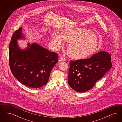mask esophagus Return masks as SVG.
<instances>
[{"instance_id": "34e87169", "label": "esophagus", "mask_w": 122, "mask_h": 122, "mask_svg": "<svg viewBox=\"0 0 122 122\" xmlns=\"http://www.w3.org/2000/svg\"><path fill=\"white\" fill-rule=\"evenodd\" d=\"M65 58H64L62 56H60L58 58V61H65Z\"/></svg>"}]
</instances>
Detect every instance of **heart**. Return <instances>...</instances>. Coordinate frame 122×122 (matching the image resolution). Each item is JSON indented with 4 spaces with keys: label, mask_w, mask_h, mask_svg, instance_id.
<instances>
[{
    "label": "heart",
    "mask_w": 122,
    "mask_h": 122,
    "mask_svg": "<svg viewBox=\"0 0 122 122\" xmlns=\"http://www.w3.org/2000/svg\"><path fill=\"white\" fill-rule=\"evenodd\" d=\"M52 46L59 49L64 45V41H68L66 49L68 54L75 59L86 58L96 52L98 46L97 37L88 29L82 28H68L61 35L54 32L52 35Z\"/></svg>",
    "instance_id": "obj_1"
}]
</instances>
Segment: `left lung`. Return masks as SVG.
I'll return each mask as SVG.
<instances>
[{
	"label": "left lung",
	"instance_id": "obj_1",
	"mask_svg": "<svg viewBox=\"0 0 122 122\" xmlns=\"http://www.w3.org/2000/svg\"><path fill=\"white\" fill-rule=\"evenodd\" d=\"M68 83L77 92L88 91L95 86L112 67L111 56L106 52H100L91 58L71 61Z\"/></svg>",
	"mask_w": 122,
	"mask_h": 122
}]
</instances>
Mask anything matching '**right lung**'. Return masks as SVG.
Returning a JSON list of instances; mask_svg holds the SVG:
<instances>
[{
	"label": "right lung",
	"mask_w": 122,
	"mask_h": 122,
	"mask_svg": "<svg viewBox=\"0 0 122 122\" xmlns=\"http://www.w3.org/2000/svg\"><path fill=\"white\" fill-rule=\"evenodd\" d=\"M22 27L15 30L9 45V64L12 73L20 83L27 86L38 88L48 81L51 71L58 61V55L36 43L21 49L18 39L23 38Z\"/></svg>",
	"instance_id": "obj_1"
}]
</instances>
